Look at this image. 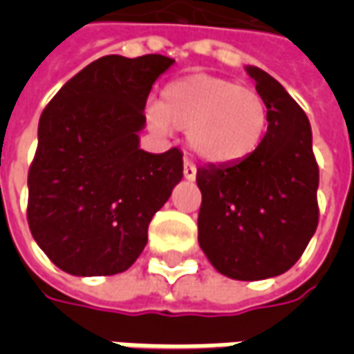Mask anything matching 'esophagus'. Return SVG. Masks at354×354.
Instances as JSON below:
<instances>
[{
  "mask_svg": "<svg viewBox=\"0 0 354 354\" xmlns=\"http://www.w3.org/2000/svg\"><path fill=\"white\" fill-rule=\"evenodd\" d=\"M184 178L185 180H189V182H193V180L197 178V169H195V165H193L189 159H185L184 161Z\"/></svg>",
  "mask_w": 354,
  "mask_h": 354,
  "instance_id": "obj_1",
  "label": "esophagus"
}]
</instances>
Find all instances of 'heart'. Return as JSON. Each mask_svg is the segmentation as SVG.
Listing matches in <instances>:
<instances>
[{"instance_id": "1", "label": "heart", "mask_w": 354, "mask_h": 354, "mask_svg": "<svg viewBox=\"0 0 354 354\" xmlns=\"http://www.w3.org/2000/svg\"><path fill=\"white\" fill-rule=\"evenodd\" d=\"M159 134L187 132V144L203 161L227 165L245 159L260 146L267 129V108L258 93L235 81L197 73L172 81L161 104L147 109Z\"/></svg>"}]
</instances>
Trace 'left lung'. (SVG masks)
<instances>
[{"label": "left lung", "instance_id": "obj_1", "mask_svg": "<svg viewBox=\"0 0 354 354\" xmlns=\"http://www.w3.org/2000/svg\"><path fill=\"white\" fill-rule=\"evenodd\" d=\"M246 73L266 102L269 127L245 159L197 169V223L199 246L218 273L261 281L288 271L315 235L319 167L304 109L267 72L246 66Z\"/></svg>", "mask_w": 354, "mask_h": 354}]
</instances>
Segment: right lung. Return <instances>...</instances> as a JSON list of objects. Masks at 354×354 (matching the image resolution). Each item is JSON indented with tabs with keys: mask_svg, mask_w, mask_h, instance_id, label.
Instances as JSON below:
<instances>
[{
	"mask_svg": "<svg viewBox=\"0 0 354 354\" xmlns=\"http://www.w3.org/2000/svg\"><path fill=\"white\" fill-rule=\"evenodd\" d=\"M174 64L162 55L94 60L43 109L28 172V225L49 260L75 277L127 271L147 225L184 176L178 147L140 149L147 94Z\"/></svg>",
	"mask_w": 354,
	"mask_h": 354,
	"instance_id": "1",
	"label": "right lung"
}]
</instances>
